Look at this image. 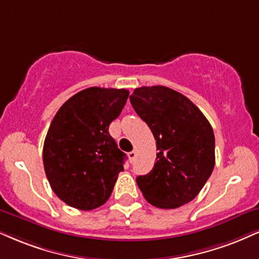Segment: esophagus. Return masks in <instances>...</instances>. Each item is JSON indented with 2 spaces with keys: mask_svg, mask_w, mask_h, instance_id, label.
Wrapping results in <instances>:
<instances>
[{
  "mask_svg": "<svg viewBox=\"0 0 259 259\" xmlns=\"http://www.w3.org/2000/svg\"><path fill=\"white\" fill-rule=\"evenodd\" d=\"M128 157H130V159H131V162H133L136 159V157H137V151L136 150H133V151H131L130 154H128Z\"/></svg>",
  "mask_w": 259,
  "mask_h": 259,
  "instance_id": "esophagus-1",
  "label": "esophagus"
}]
</instances>
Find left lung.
<instances>
[{
  "mask_svg": "<svg viewBox=\"0 0 259 259\" xmlns=\"http://www.w3.org/2000/svg\"><path fill=\"white\" fill-rule=\"evenodd\" d=\"M158 152L152 170L137 184L150 204L175 209L194 199L215 167L211 124L192 102L165 86H143L130 96Z\"/></svg>",
  "mask_w": 259,
  "mask_h": 259,
  "instance_id": "8db88e82",
  "label": "left lung"
}]
</instances>
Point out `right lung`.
Here are the masks:
<instances>
[{
  "label": "right lung",
  "instance_id": "right-lung-1",
  "mask_svg": "<svg viewBox=\"0 0 259 259\" xmlns=\"http://www.w3.org/2000/svg\"><path fill=\"white\" fill-rule=\"evenodd\" d=\"M128 95L126 89H85L54 116L44 140V170L67 205L92 210L109 199L126 158L109 135V124Z\"/></svg>",
  "mask_w": 259,
  "mask_h": 259
}]
</instances>
